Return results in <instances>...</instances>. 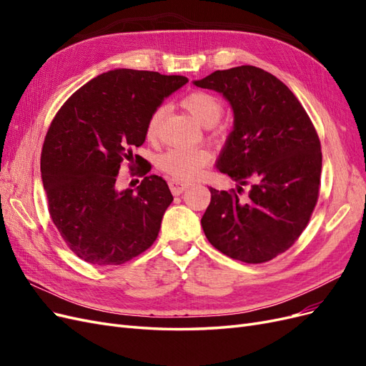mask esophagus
<instances>
[{"instance_id":"esophagus-1","label":"esophagus","mask_w":366,"mask_h":366,"mask_svg":"<svg viewBox=\"0 0 366 366\" xmlns=\"http://www.w3.org/2000/svg\"><path fill=\"white\" fill-rule=\"evenodd\" d=\"M189 186L187 183H183V182H179V180H169V187H171V191H172V194L174 195H180L186 187Z\"/></svg>"}]
</instances>
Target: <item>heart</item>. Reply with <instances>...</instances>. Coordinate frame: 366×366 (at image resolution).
Listing matches in <instances>:
<instances>
[{
  "label": "heart",
  "mask_w": 366,
  "mask_h": 366,
  "mask_svg": "<svg viewBox=\"0 0 366 366\" xmlns=\"http://www.w3.org/2000/svg\"><path fill=\"white\" fill-rule=\"evenodd\" d=\"M182 105L198 122L206 127H212L223 114V105L218 99L207 92L195 90L187 93L182 99ZM166 109L159 107L152 112L147 122V137L154 142L157 140L162 131ZM212 160L210 152L204 148H172L159 157V168L169 174L172 179L180 182H189L197 179L206 166Z\"/></svg>",
  "instance_id": "obj_1"
}]
</instances>
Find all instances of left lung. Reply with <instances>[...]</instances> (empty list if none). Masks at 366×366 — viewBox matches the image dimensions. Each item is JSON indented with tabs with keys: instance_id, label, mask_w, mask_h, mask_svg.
Segmentation results:
<instances>
[{
	"instance_id": "8db88e82",
	"label": "left lung",
	"mask_w": 366,
	"mask_h": 366,
	"mask_svg": "<svg viewBox=\"0 0 366 366\" xmlns=\"http://www.w3.org/2000/svg\"><path fill=\"white\" fill-rule=\"evenodd\" d=\"M194 84L221 93L234 109L217 168L238 186L229 192L209 187L204 235L230 258L267 262L295 244L317 203V132L290 88L262 69L217 70ZM242 185L249 186L244 197Z\"/></svg>"
}]
</instances>
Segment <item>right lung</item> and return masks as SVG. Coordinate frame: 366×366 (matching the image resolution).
<instances>
[{
    "instance_id": "add662e5",
    "label": "right lung",
    "mask_w": 366,
    "mask_h": 366,
    "mask_svg": "<svg viewBox=\"0 0 366 366\" xmlns=\"http://www.w3.org/2000/svg\"><path fill=\"white\" fill-rule=\"evenodd\" d=\"M184 76L119 69L99 74L73 93L51 120L41 152L49 212L65 244L81 259L119 265L156 241L174 197L159 175L137 172V189H116L120 164L134 163L147 122ZM136 154V163L140 164ZM132 168V164H129Z\"/></svg>"
}]
</instances>
